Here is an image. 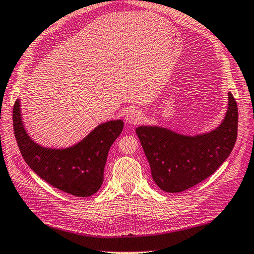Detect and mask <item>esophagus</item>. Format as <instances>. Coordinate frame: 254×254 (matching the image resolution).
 Returning a JSON list of instances; mask_svg holds the SVG:
<instances>
[{
  "instance_id": "1",
  "label": "esophagus",
  "mask_w": 254,
  "mask_h": 254,
  "mask_svg": "<svg viewBox=\"0 0 254 254\" xmlns=\"http://www.w3.org/2000/svg\"><path fill=\"white\" fill-rule=\"evenodd\" d=\"M124 120L128 124H136L142 120V113L135 108H130L124 114Z\"/></svg>"
}]
</instances>
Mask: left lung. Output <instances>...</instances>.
I'll return each instance as SVG.
<instances>
[{
	"instance_id": "1",
	"label": "left lung",
	"mask_w": 254,
	"mask_h": 254,
	"mask_svg": "<svg viewBox=\"0 0 254 254\" xmlns=\"http://www.w3.org/2000/svg\"><path fill=\"white\" fill-rule=\"evenodd\" d=\"M237 132L238 107L231 92L225 118L211 131L187 135L160 126L136 127L153 181L166 192L186 190L215 173L230 155Z\"/></svg>"
}]
</instances>
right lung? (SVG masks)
I'll return each instance as SVG.
<instances>
[{
  "label": "right lung",
  "instance_id": "obj_1",
  "mask_svg": "<svg viewBox=\"0 0 254 254\" xmlns=\"http://www.w3.org/2000/svg\"><path fill=\"white\" fill-rule=\"evenodd\" d=\"M13 127L24 161L34 173L59 190L89 197L100 190L108 153L123 130V121L119 119L99 124L71 146H43L25 128L21 100L17 99L13 109Z\"/></svg>",
  "mask_w": 254,
  "mask_h": 254
}]
</instances>
